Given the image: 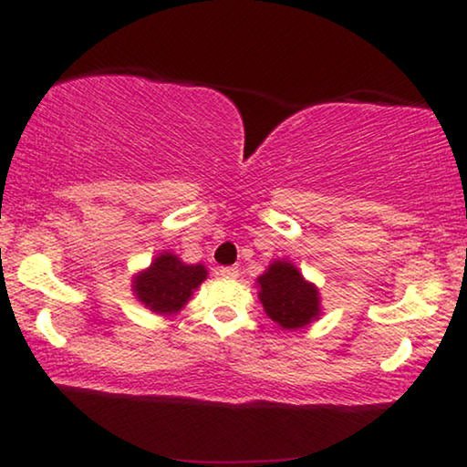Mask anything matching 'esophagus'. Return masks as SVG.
I'll use <instances>...</instances> for the list:
<instances>
[{"label": "esophagus", "instance_id": "1", "mask_svg": "<svg viewBox=\"0 0 467 467\" xmlns=\"http://www.w3.org/2000/svg\"><path fill=\"white\" fill-rule=\"evenodd\" d=\"M220 275H223V278H228V280H234V278H239V267H234V265L220 267Z\"/></svg>", "mask_w": 467, "mask_h": 467}]
</instances>
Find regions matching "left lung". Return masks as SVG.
Returning a JSON list of instances; mask_svg holds the SVG:
<instances>
[{"label": "left lung", "mask_w": 467, "mask_h": 467, "mask_svg": "<svg viewBox=\"0 0 467 467\" xmlns=\"http://www.w3.org/2000/svg\"><path fill=\"white\" fill-rule=\"evenodd\" d=\"M264 311L282 329H300L321 315L319 288L288 259H275L257 278Z\"/></svg>", "instance_id": "8db88e82"}]
</instances>
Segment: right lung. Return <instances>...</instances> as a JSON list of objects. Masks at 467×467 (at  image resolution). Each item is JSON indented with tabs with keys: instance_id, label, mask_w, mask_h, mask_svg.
I'll return each mask as SVG.
<instances>
[{
	"instance_id": "1",
	"label": "right lung",
	"mask_w": 467,
	"mask_h": 467,
	"mask_svg": "<svg viewBox=\"0 0 467 467\" xmlns=\"http://www.w3.org/2000/svg\"><path fill=\"white\" fill-rule=\"evenodd\" d=\"M205 278V265L185 264L175 253L162 251L152 259L150 267L133 275L131 292L152 313L177 315Z\"/></svg>"
}]
</instances>
